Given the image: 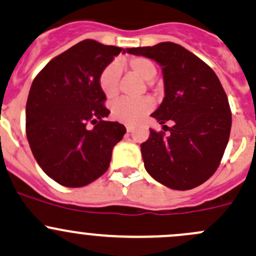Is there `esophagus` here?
Wrapping results in <instances>:
<instances>
[{"mask_svg":"<svg viewBox=\"0 0 256 256\" xmlns=\"http://www.w3.org/2000/svg\"><path fill=\"white\" fill-rule=\"evenodd\" d=\"M126 130H128V132H132V131H134V128H132V126L128 125V126H126Z\"/></svg>","mask_w":256,"mask_h":256,"instance_id":"34e87169","label":"esophagus"}]
</instances>
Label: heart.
<instances>
[{"instance_id": "obj_1", "label": "heart", "mask_w": 256, "mask_h": 256, "mask_svg": "<svg viewBox=\"0 0 256 256\" xmlns=\"http://www.w3.org/2000/svg\"><path fill=\"white\" fill-rule=\"evenodd\" d=\"M128 68L132 73L138 74L140 78L150 82L157 74V68L154 62L144 56H132L125 62ZM118 79H120V69L116 63H110L105 66L99 76L100 89L108 99H112L118 94ZM154 108V102L150 99H122L116 100L112 105V115L115 120L120 122L132 124L141 121Z\"/></svg>"}]
</instances>
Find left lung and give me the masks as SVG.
<instances>
[{
	"instance_id": "8db88e82",
	"label": "left lung",
	"mask_w": 256,
	"mask_h": 256,
	"mask_svg": "<svg viewBox=\"0 0 256 256\" xmlns=\"http://www.w3.org/2000/svg\"><path fill=\"white\" fill-rule=\"evenodd\" d=\"M126 52L162 66L164 98L151 116L160 124L174 122L172 128L164 125L168 135L150 128V138L141 144L144 168L172 190L198 187L216 171L230 135L232 112L218 76L202 59L176 43Z\"/></svg>"
}]
</instances>
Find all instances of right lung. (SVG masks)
Here are the masks:
<instances>
[{
  "instance_id": "1",
  "label": "right lung",
  "mask_w": 256,
  "mask_h": 256,
  "mask_svg": "<svg viewBox=\"0 0 256 256\" xmlns=\"http://www.w3.org/2000/svg\"><path fill=\"white\" fill-rule=\"evenodd\" d=\"M120 52L125 49L82 40L52 59L30 85L28 144L40 168L59 184L82 187L102 176L125 135V126L104 120L110 112L99 85L102 70Z\"/></svg>"
}]
</instances>
